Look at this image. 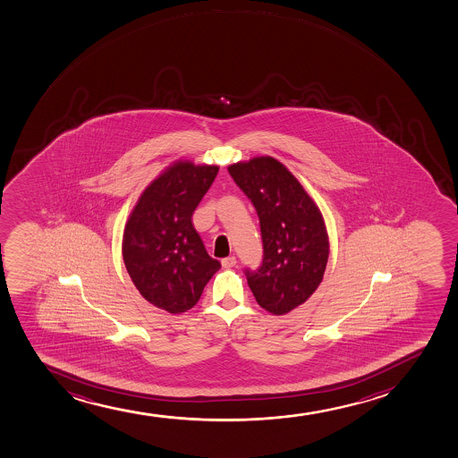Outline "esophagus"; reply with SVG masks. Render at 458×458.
Returning a JSON list of instances; mask_svg holds the SVG:
<instances>
[{
  "label": "esophagus",
  "mask_w": 458,
  "mask_h": 458,
  "mask_svg": "<svg viewBox=\"0 0 458 458\" xmlns=\"http://www.w3.org/2000/svg\"><path fill=\"white\" fill-rule=\"evenodd\" d=\"M221 264H223V267L225 268H231L237 264V259H235V257L223 258Z\"/></svg>",
  "instance_id": "esophagus-1"
}]
</instances>
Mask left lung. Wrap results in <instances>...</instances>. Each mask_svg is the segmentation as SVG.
Segmentation results:
<instances>
[{
	"mask_svg": "<svg viewBox=\"0 0 458 458\" xmlns=\"http://www.w3.org/2000/svg\"><path fill=\"white\" fill-rule=\"evenodd\" d=\"M232 179L252 200L261 226V267L246 270L258 304L281 316L304 304L321 284L330 242L315 200L285 165L270 156L227 166Z\"/></svg>",
	"mask_w": 458,
	"mask_h": 458,
	"instance_id": "left-lung-1",
	"label": "left lung"
}]
</instances>
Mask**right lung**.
I'll use <instances>...</instances> for the list:
<instances>
[{"label":"right lung","instance_id":"obj_1","mask_svg":"<svg viewBox=\"0 0 458 458\" xmlns=\"http://www.w3.org/2000/svg\"><path fill=\"white\" fill-rule=\"evenodd\" d=\"M216 174V165L175 160L143 190L126 220V272L148 302L173 315L192 309L221 267L192 225L195 208Z\"/></svg>","mask_w":458,"mask_h":458}]
</instances>
